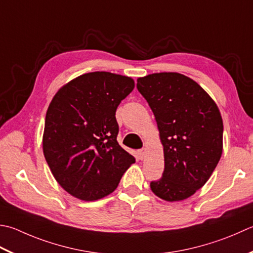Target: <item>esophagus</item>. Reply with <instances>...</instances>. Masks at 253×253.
I'll return each instance as SVG.
<instances>
[{
  "label": "esophagus",
  "mask_w": 253,
  "mask_h": 253,
  "mask_svg": "<svg viewBox=\"0 0 253 253\" xmlns=\"http://www.w3.org/2000/svg\"><path fill=\"white\" fill-rule=\"evenodd\" d=\"M146 149L145 148H143V149H140V150H138V152H137V155H138V157H139V159H143V158L146 157Z\"/></svg>",
  "instance_id": "esophagus-1"
}]
</instances>
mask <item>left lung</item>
<instances>
[{"label":"left lung","mask_w":253,"mask_h":253,"mask_svg":"<svg viewBox=\"0 0 253 253\" xmlns=\"http://www.w3.org/2000/svg\"><path fill=\"white\" fill-rule=\"evenodd\" d=\"M137 88L155 115L165 171L150 183L167 202L189 199L209 181L222 153V118L215 101L199 83L177 72L137 79Z\"/></svg>","instance_id":"left-lung-1"}]
</instances>
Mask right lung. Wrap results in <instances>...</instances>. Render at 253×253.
<instances>
[{"instance_id": "obj_1", "label": "right lung", "mask_w": 253, "mask_h": 253, "mask_svg": "<svg viewBox=\"0 0 253 253\" xmlns=\"http://www.w3.org/2000/svg\"><path fill=\"white\" fill-rule=\"evenodd\" d=\"M133 87L130 77L84 73L59 88L49 104L43 156L59 185L76 199L92 202L110 195L135 163L116 139L115 117Z\"/></svg>"}]
</instances>
